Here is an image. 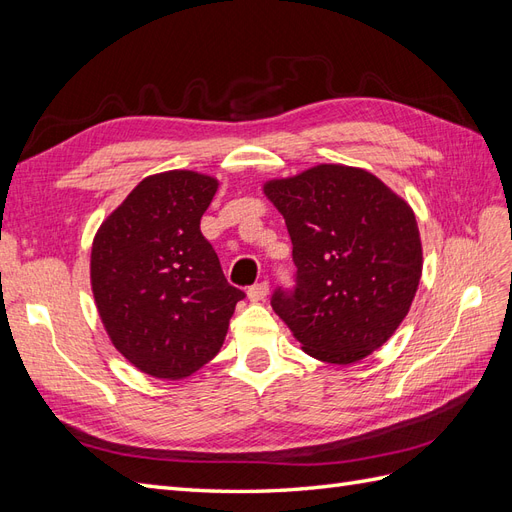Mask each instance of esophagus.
I'll use <instances>...</instances> for the list:
<instances>
[{
    "instance_id": "esophagus-1",
    "label": "esophagus",
    "mask_w": 512,
    "mask_h": 512,
    "mask_svg": "<svg viewBox=\"0 0 512 512\" xmlns=\"http://www.w3.org/2000/svg\"><path fill=\"white\" fill-rule=\"evenodd\" d=\"M267 294H269V284L260 282V284L250 286V290H247V299H250L252 303H258V301H265Z\"/></svg>"
}]
</instances>
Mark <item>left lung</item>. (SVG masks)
Masks as SVG:
<instances>
[{
	"label": "left lung",
	"instance_id": "1",
	"mask_svg": "<svg viewBox=\"0 0 512 512\" xmlns=\"http://www.w3.org/2000/svg\"><path fill=\"white\" fill-rule=\"evenodd\" d=\"M292 241V288L271 307L303 350L350 365L389 339L406 318L423 271L414 211L363 168L320 164L265 183Z\"/></svg>",
	"mask_w": 512,
	"mask_h": 512
}]
</instances>
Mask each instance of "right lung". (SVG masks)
Segmentation results:
<instances>
[{
	"mask_svg": "<svg viewBox=\"0 0 512 512\" xmlns=\"http://www.w3.org/2000/svg\"><path fill=\"white\" fill-rule=\"evenodd\" d=\"M218 179L168 170L143 179L102 222L91 288L113 346L143 374L192 376L220 352L245 292L200 232Z\"/></svg>",
	"mask_w": 512,
	"mask_h": 512,
	"instance_id": "obj_1",
	"label": "right lung"
}]
</instances>
